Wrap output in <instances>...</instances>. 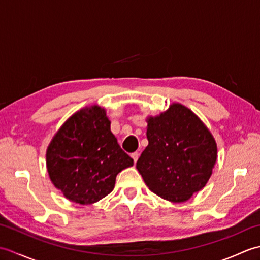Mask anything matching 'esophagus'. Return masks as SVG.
Listing matches in <instances>:
<instances>
[{
    "instance_id": "34e87169",
    "label": "esophagus",
    "mask_w": 260,
    "mask_h": 260,
    "mask_svg": "<svg viewBox=\"0 0 260 260\" xmlns=\"http://www.w3.org/2000/svg\"><path fill=\"white\" fill-rule=\"evenodd\" d=\"M132 158L134 159V162L136 163L137 162V159H139V156H140V153H137V152H134V153H132Z\"/></svg>"
}]
</instances>
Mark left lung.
Returning <instances> with one entry per match:
<instances>
[{
  "instance_id": "8db88e82",
  "label": "left lung",
  "mask_w": 260,
  "mask_h": 260,
  "mask_svg": "<svg viewBox=\"0 0 260 260\" xmlns=\"http://www.w3.org/2000/svg\"><path fill=\"white\" fill-rule=\"evenodd\" d=\"M148 145L136 163L145 184L170 202H185L206 186L217 162V143L182 104L146 119Z\"/></svg>"
}]
</instances>
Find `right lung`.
<instances>
[{
    "instance_id": "right-lung-1",
    "label": "right lung",
    "mask_w": 260,
    "mask_h": 260,
    "mask_svg": "<svg viewBox=\"0 0 260 260\" xmlns=\"http://www.w3.org/2000/svg\"><path fill=\"white\" fill-rule=\"evenodd\" d=\"M46 162L52 184L82 206L109 194L117 174L134 164L110 132L106 109L98 105L64 121L47 148Z\"/></svg>"
}]
</instances>
